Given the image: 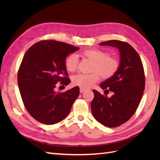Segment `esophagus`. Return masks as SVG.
I'll return each instance as SVG.
<instances>
[{"label": "esophagus", "instance_id": "34e87169", "mask_svg": "<svg viewBox=\"0 0 160 160\" xmlns=\"http://www.w3.org/2000/svg\"><path fill=\"white\" fill-rule=\"evenodd\" d=\"M86 91V89H83V88H80V93H83L84 91Z\"/></svg>", "mask_w": 160, "mask_h": 160}]
</instances>
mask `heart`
Listing matches in <instances>:
<instances>
[{
  "instance_id": "obj_1",
  "label": "heart",
  "mask_w": 160,
  "mask_h": 160,
  "mask_svg": "<svg viewBox=\"0 0 160 160\" xmlns=\"http://www.w3.org/2000/svg\"><path fill=\"white\" fill-rule=\"evenodd\" d=\"M81 55L88 58L93 61L91 70L89 74L79 73L73 76L72 83L81 88L88 89L93 86L99 78L100 75L103 79H109L113 77L119 67V62L115 57L109 56L106 51L91 49L83 51ZM78 60L75 54L70 55L65 61V67L68 72H75L77 69Z\"/></svg>"
}]
</instances>
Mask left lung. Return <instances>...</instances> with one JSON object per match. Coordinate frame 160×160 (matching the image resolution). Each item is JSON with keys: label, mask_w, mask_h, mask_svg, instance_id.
<instances>
[{"label": "left lung", "mask_w": 160, "mask_h": 160, "mask_svg": "<svg viewBox=\"0 0 160 160\" xmlns=\"http://www.w3.org/2000/svg\"><path fill=\"white\" fill-rule=\"evenodd\" d=\"M99 45L118 48L120 65L116 73L100 85L113 95L108 98L93 89L91 108L98 122L115 128L128 122L138 108L145 89L144 69L139 54L128 42L111 40Z\"/></svg>", "instance_id": "obj_1"}]
</instances>
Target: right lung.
Returning a JSON list of instances; mask_svg holds the SVG:
<instances>
[{"label":"right lung","mask_w":160,"mask_h":160,"mask_svg":"<svg viewBox=\"0 0 160 160\" xmlns=\"http://www.w3.org/2000/svg\"><path fill=\"white\" fill-rule=\"evenodd\" d=\"M79 49L65 42L43 40L25 52L18 71V85L26 109L38 122L55 124L69 113L79 88L62 93H57L55 89L58 83L64 88L69 84L65 61Z\"/></svg>","instance_id":"obj_1"}]
</instances>
